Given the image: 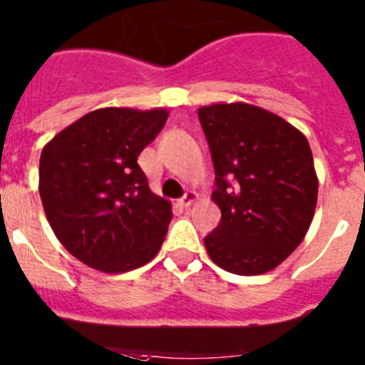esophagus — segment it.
Here are the masks:
<instances>
[{
  "instance_id": "1",
  "label": "esophagus",
  "mask_w": 365,
  "mask_h": 365,
  "mask_svg": "<svg viewBox=\"0 0 365 365\" xmlns=\"http://www.w3.org/2000/svg\"><path fill=\"white\" fill-rule=\"evenodd\" d=\"M196 198H198V195H196L195 191H189V192H185V196H183L182 200H180V205H182V207H189V205H192L196 202Z\"/></svg>"
}]
</instances>
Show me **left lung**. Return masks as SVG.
<instances>
[{
	"label": "left lung",
	"mask_w": 365,
	"mask_h": 365,
	"mask_svg": "<svg viewBox=\"0 0 365 365\" xmlns=\"http://www.w3.org/2000/svg\"><path fill=\"white\" fill-rule=\"evenodd\" d=\"M213 158V198L222 218L204 239L222 270L261 275L277 268L305 239L318 174L305 134L283 117L248 103L198 108Z\"/></svg>",
	"instance_id": "obj_1"
}]
</instances>
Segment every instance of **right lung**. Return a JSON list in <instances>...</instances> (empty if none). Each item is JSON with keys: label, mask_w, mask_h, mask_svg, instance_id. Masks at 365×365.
Segmentation results:
<instances>
[{"label": "right lung", "mask_w": 365, "mask_h": 365, "mask_svg": "<svg viewBox=\"0 0 365 365\" xmlns=\"http://www.w3.org/2000/svg\"><path fill=\"white\" fill-rule=\"evenodd\" d=\"M169 110L99 108L43 147L38 191L73 257L104 274L135 270L156 257L170 202L154 195L138 156L160 134Z\"/></svg>", "instance_id": "obj_1"}]
</instances>
